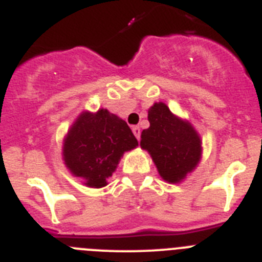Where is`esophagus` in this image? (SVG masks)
Returning a JSON list of instances; mask_svg holds the SVG:
<instances>
[{
	"mask_svg": "<svg viewBox=\"0 0 262 262\" xmlns=\"http://www.w3.org/2000/svg\"><path fill=\"white\" fill-rule=\"evenodd\" d=\"M133 133H134V135L136 136V139H138V140H140V127L134 126L133 127Z\"/></svg>",
	"mask_w": 262,
	"mask_h": 262,
	"instance_id": "obj_1",
	"label": "esophagus"
}]
</instances>
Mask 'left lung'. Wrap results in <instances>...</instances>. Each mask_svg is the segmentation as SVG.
Listing matches in <instances>:
<instances>
[{"instance_id": "obj_1", "label": "left lung", "mask_w": 262, "mask_h": 262, "mask_svg": "<svg viewBox=\"0 0 262 262\" xmlns=\"http://www.w3.org/2000/svg\"><path fill=\"white\" fill-rule=\"evenodd\" d=\"M149 127L143 129L140 147L151 155L159 174L177 184L193 172L202 155V142L187 120L176 117L163 102L148 110Z\"/></svg>"}]
</instances>
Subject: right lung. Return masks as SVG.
<instances>
[{"label": "right lung", "instance_id": "1", "mask_svg": "<svg viewBox=\"0 0 262 262\" xmlns=\"http://www.w3.org/2000/svg\"><path fill=\"white\" fill-rule=\"evenodd\" d=\"M138 145L123 119L106 108L84 111L64 139L62 159L69 172L89 187H103L115 172L120 157Z\"/></svg>", "mask_w": 262, "mask_h": 262}]
</instances>
